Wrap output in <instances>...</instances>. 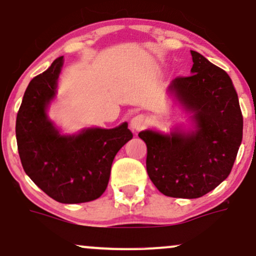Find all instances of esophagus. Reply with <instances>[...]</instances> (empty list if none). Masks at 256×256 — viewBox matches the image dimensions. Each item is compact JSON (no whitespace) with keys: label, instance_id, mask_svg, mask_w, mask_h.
Returning a JSON list of instances; mask_svg holds the SVG:
<instances>
[{"label":"esophagus","instance_id":"esophagus-1","mask_svg":"<svg viewBox=\"0 0 256 256\" xmlns=\"http://www.w3.org/2000/svg\"><path fill=\"white\" fill-rule=\"evenodd\" d=\"M146 125V119L143 114H138V116H134V118L131 119V128H134V130L136 131L142 130V128H144Z\"/></svg>","mask_w":256,"mask_h":256}]
</instances>
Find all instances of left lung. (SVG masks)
I'll list each match as a JSON object with an SVG mask.
<instances>
[{"instance_id":"obj_1","label":"left lung","mask_w":256,"mask_h":256,"mask_svg":"<svg viewBox=\"0 0 256 256\" xmlns=\"http://www.w3.org/2000/svg\"><path fill=\"white\" fill-rule=\"evenodd\" d=\"M192 76L173 79L168 91L192 113L195 128L170 134L146 130V172L164 195L198 198L228 178L243 136V116L231 78L192 50Z\"/></svg>"}]
</instances>
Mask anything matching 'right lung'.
Returning a JSON list of instances; mask_svg holds the SVG:
<instances>
[{
  "mask_svg": "<svg viewBox=\"0 0 256 256\" xmlns=\"http://www.w3.org/2000/svg\"><path fill=\"white\" fill-rule=\"evenodd\" d=\"M64 56L26 88L16 116V143L26 174L61 204L98 198L110 182L116 152L132 138L128 122L114 128H85L64 136L49 120L46 110L56 95Z\"/></svg>",
  "mask_w": 256,
  "mask_h": 256,
  "instance_id": "1",
  "label": "right lung"
}]
</instances>
